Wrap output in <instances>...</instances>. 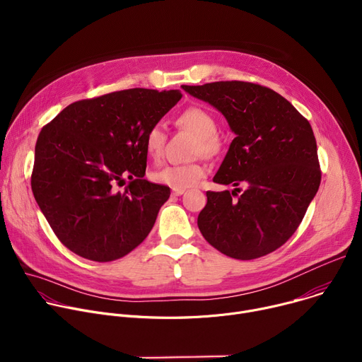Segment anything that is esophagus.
Listing matches in <instances>:
<instances>
[{
    "label": "esophagus",
    "instance_id": "esophagus-1",
    "mask_svg": "<svg viewBox=\"0 0 362 362\" xmlns=\"http://www.w3.org/2000/svg\"><path fill=\"white\" fill-rule=\"evenodd\" d=\"M185 193V189H173L172 190V194L173 196H180V194H183Z\"/></svg>",
    "mask_w": 362,
    "mask_h": 362
}]
</instances>
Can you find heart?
<instances>
[{"label":"heart","instance_id":"1","mask_svg":"<svg viewBox=\"0 0 362 362\" xmlns=\"http://www.w3.org/2000/svg\"><path fill=\"white\" fill-rule=\"evenodd\" d=\"M177 124L190 130L197 136L196 153H203L206 156L216 154L222 141L219 134V123L216 117L202 107H189L179 117ZM144 151L153 160H158L166 146V130L162 123L151 124L144 134ZM206 175V168L202 163L186 165H169L151 175L153 180L160 185H166L173 189H186L197 185Z\"/></svg>","mask_w":362,"mask_h":362}]
</instances>
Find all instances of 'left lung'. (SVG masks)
<instances>
[{"label":"left lung","mask_w":362,"mask_h":362,"mask_svg":"<svg viewBox=\"0 0 362 362\" xmlns=\"http://www.w3.org/2000/svg\"><path fill=\"white\" fill-rule=\"evenodd\" d=\"M182 87L222 112L236 134L214 182L247 187L240 195V187L206 192L208 203L197 218L203 238L240 261L276 250L295 233L320 189L311 124L261 84L235 80Z\"/></svg>","instance_id":"8db88e82"}]
</instances>
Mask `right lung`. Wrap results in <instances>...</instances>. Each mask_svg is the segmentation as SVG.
<instances>
[{"label":"right lung","instance_id":"1","mask_svg":"<svg viewBox=\"0 0 362 362\" xmlns=\"http://www.w3.org/2000/svg\"><path fill=\"white\" fill-rule=\"evenodd\" d=\"M180 98L177 90L113 91L71 103L41 129L31 189L71 252L112 262L147 238L170 189L143 179V140Z\"/></svg>","mask_w":362,"mask_h":362}]
</instances>
